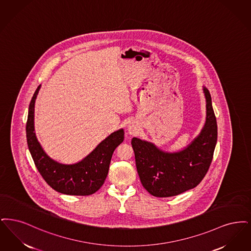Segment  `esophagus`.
<instances>
[{
  "instance_id": "1",
  "label": "esophagus",
  "mask_w": 251,
  "mask_h": 251,
  "mask_svg": "<svg viewBox=\"0 0 251 251\" xmlns=\"http://www.w3.org/2000/svg\"><path fill=\"white\" fill-rule=\"evenodd\" d=\"M139 128H140L139 125H138V123L136 121H131V122H129L128 126H127V131H128V133L130 135L137 134L139 132Z\"/></svg>"
}]
</instances>
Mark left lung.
Segmentation results:
<instances>
[{
    "instance_id": "1",
    "label": "left lung",
    "mask_w": 251,
    "mask_h": 251,
    "mask_svg": "<svg viewBox=\"0 0 251 251\" xmlns=\"http://www.w3.org/2000/svg\"><path fill=\"white\" fill-rule=\"evenodd\" d=\"M206 120L196 138L183 150L167 152L154 143L133 138L137 171L143 187L154 197L179 195L199 185L207 174L218 141V125L208 89Z\"/></svg>"
}]
</instances>
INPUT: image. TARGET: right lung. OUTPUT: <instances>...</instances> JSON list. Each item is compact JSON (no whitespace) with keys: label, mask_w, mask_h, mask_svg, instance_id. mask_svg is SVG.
I'll list each match as a JSON object with an SVG mask.
<instances>
[{"label":"right lung","mask_w":251,"mask_h":251,"mask_svg":"<svg viewBox=\"0 0 251 251\" xmlns=\"http://www.w3.org/2000/svg\"><path fill=\"white\" fill-rule=\"evenodd\" d=\"M39 85L30 102L26 124V137L33 162L47 184L54 190L74 196L94 194L102 186L109 173V163L116 147L124 141V129L114 131L80 161L60 163L44 151L34 132V104Z\"/></svg>","instance_id":"add662e5"}]
</instances>
